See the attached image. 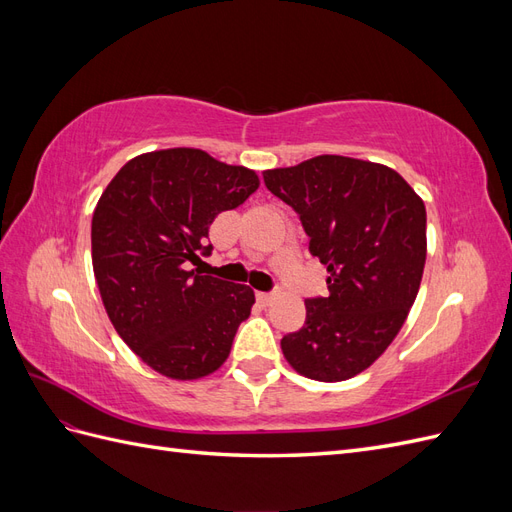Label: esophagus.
<instances>
[{"instance_id":"1","label":"esophagus","mask_w":512,"mask_h":512,"mask_svg":"<svg viewBox=\"0 0 512 512\" xmlns=\"http://www.w3.org/2000/svg\"><path fill=\"white\" fill-rule=\"evenodd\" d=\"M277 294H280V290H277V288H273V290H269V292H256V297H258V301L260 303H271L275 297H277Z\"/></svg>"}]
</instances>
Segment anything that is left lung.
Returning a JSON list of instances; mask_svg holds the SVG:
<instances>
[{
    "instance_id": "left-lung-1",
    "label": "left lung",
    "mask_w": 512,
    "mask_h": 512,
    "mask_svg": "<svg viewBox=\"0 0 512 512\" xmlns=\"http://www.w3.org/2000/svg\"><path fill=\"white\" fill-rule=\"evenodd\" d=\"M299 215L309 254L329 271V297L305 299L303 329L282 337L299 374L339 382L389 348L416 299L427 256L423 200L393 168L318 156L262 173Z\"/></svg>"
}]
</instances>
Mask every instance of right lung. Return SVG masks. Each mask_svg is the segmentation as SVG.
Masks as SVG:
<instances>
[{
    "label": "right lung",
    "mask_w": 512,
    "mask_h": 512,
    "mask_svg": "<svg viewBox=\"0 0 512 512\" xmlns=\"http://www.w3.org/2000/svg\"><path fill=\"white\" fill-rule=\"evenodd\" d=\"M258 188L254 170L200 149L143 153L106 185L91 220V260L115 331L175 380H196L230 354L254 305L250 286L203 275L209 226Z\"/></svg>",
    "instance_id": "add662e5"
}]
</instances>
